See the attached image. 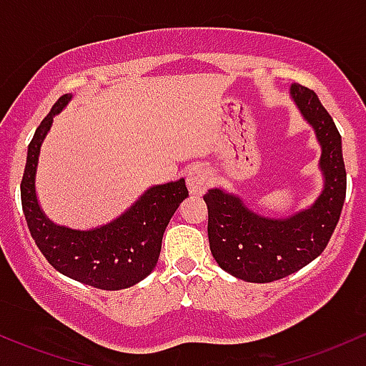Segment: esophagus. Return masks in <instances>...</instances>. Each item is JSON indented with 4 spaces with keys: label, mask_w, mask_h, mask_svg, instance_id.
I'll return each mask as SVG.
<instances>
[{
    "label": "esophagus",
    "mask_w": 366,
    "mask_h": 366,
    "mask_svg": "<svg viewBox=\"0 0 366 366\" xmlns=\"http://www.w3.org/2000/svg\"><path fill=\"white\" fill-rule=\"evenodd\" d=\"M210 174L202 167L191 168L187 174V187H189L191 194H203L207 187L210 186Z\"/></svg>",
    "instance_id": "1"
}]
</instances>
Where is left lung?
<instances>
[{
    "mask_svg": "<svg viewBox=\"0 0 366 366\" xmlns=\"http://www.w3.org/2000/svg\"><path fill=\"white\" fill-rule=\"evenodd\" d=\"M290 95L321 146L325 186L315 204L287 219H269L222 189L203 196L212 255L229 274L252 283L281 280L315 260L330 242L346 199L342 139L332 116L309 88L295 83Z\"/></svg>",
    "mask_w": 366,
    "mask_h": 366,
    "instance_id": "1",
    "label": "left lung"
}]
</instances>
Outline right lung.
Segmentation results:
<instances>
[{"label":"right lung","instance_id":"right-lung-1","mask_svg":"<svg viewBox=\"0 0 366 366\" xmlns=\"http://www.w3.org/2000/svg\"><path fill=\"white\" fill-rule=\"evenodd\" d=\"M71 97L66 94L54 104L27 147L26 170L20 184L27 227L45 259L62 274L100 290L134 287L156 267L164 229L179 204L189 196L186 180L151 187L123 215L92 231H76L48 220L34 189L39 147L54 123V116L67 106Z\"/></svg>","mask_w":366,"mask_h":366}]
</instances>
